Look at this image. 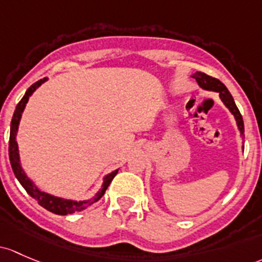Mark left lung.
I'll return each mask as SVG.
<instances>
[{"instance_id":"obj_1","label":"left lung","mask_w":262,"mask_h":262,"mask_svg":"<svg viewBox=\"0 0 262 262\" xmlns=\"http://www.w3.org/2000/svg\"><path fill=\"white\" fill-rule=\"evenodd\" d=\"M192 78L196 79L198 85H200L203 90L219 93L220 99H221V101L224 103V105L228 110H230L231 114L235 117L236 124H237V128H238V130H240V137L244 139L245 128H244V120H242V115H241L240 110H238L237 106H236L232 95L230 94V92L227 90V88L225 86V84H222L219 79H214V78H212V76L206 75L205 73H201V71H196V73L192 75ZM242 150H244V143H242Z\"/></svg>"}]
</instances>
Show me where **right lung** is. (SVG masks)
Here are the masks:
<instances>
[{"label": "right lung", "instance_id": "right-lung-1", "mask_svg": "<svg viewBox=\"0 0 262 262\" xmlns=\"http://www.w3.org/2000/svg\"><path fill=\"white\" fill-rule=\"evenodd\" d=\"M45 81H48V78H43L41 80L35 82L34 85L27 89V92L25 93L24 98L21 99L20 103L16 106L15 113H13L12 120H11V129H10V144H8V156H10V162L11 167H12L13 173H15L16 178L21 183V186L26 189L27 193L30 194L34 200L37 201V203L40 206H42L43 208H46L48 211L52 212L55 214H68V213H74V212H80L86 210L89 206H92L93 203L98 202L101 197L105 193L106 188L109 187L110 182L113 181V178L115 177V174L118 173V169L113 170V172L108 173V174L104 176L103 178V184H101L100 189L89 200L84 201H74V200H66V198L54 196V194L48 193V192L41 191L40 188L35 184V182L26 174V172L24 170V168L21 166V159H20V153H18V144L16 142V137H17L18 132V125H20V120L22 117V113H24L25 108H26V104L29 101L30 96L34 94L35 92L41 86V84H43Z\"/></svg>", "mask_w": 262, "mask_h": 262}]
</instances>
